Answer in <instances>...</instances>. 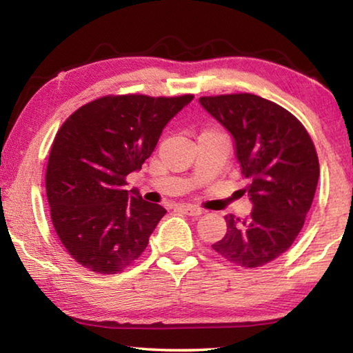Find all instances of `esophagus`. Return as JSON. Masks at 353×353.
Wrapping results in <instances>:
<instances>
[{"instance_id": "esophagus-1", "label": "esophagus", "mask_w": 353, "mask_h": 353, "mask_svg": "<svg viewBox=\"0 0 353 353\" xmlns=\"http://www.w3.org/2000/svg\"><path fill=\"white\" fill-rule=\"evenodd\" d=\"M176 208H177V210L183 212L185 214H190V216H199V214H202L201 208L194 207V205H179Z\"/></svg>"}]
</instances>
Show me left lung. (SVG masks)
Here are the masks:
<instances>
[{
    "instance_id": "obj_1",
    "label": "left lung",
    "mask_w": 353,
    "mask_h": 353,
    "mask_svg": "<svg viewBox=\"0 0 353 353\" xmlns=\"http://www.w3.org/2000/svg\"><path fill=\"white\" fill-rule=\"evenodd\" d=\"M234 139L252 212L227 214L223 240L212 244L225 260L259 268L277 259L302 230L318 187V154L305 128L288 110L250 93L199 98Z\"/></svg>"
}]
</instances>
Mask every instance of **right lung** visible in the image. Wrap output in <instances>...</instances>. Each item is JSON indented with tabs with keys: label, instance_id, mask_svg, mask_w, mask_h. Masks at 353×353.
Segmentation results:
<instances>
[{
	"label": "right lung",
	"instance_id": "1",
	"mask_svg": "<svg viewBox=\"0 0 353 353\" xmlns=\"http://www.w3.org/2000/svg\"><path fill=\"white\" fill-rule=\"evenodd\" d=\"M193 94L104 97L62 124L46 168L51 219L65 249L87 270L115 274L134 263L165 216L126 176L140 171L163 129Z\"/></svg>",
	"mask_w": 353,
	"mask_h": 353
}]
</instances>
